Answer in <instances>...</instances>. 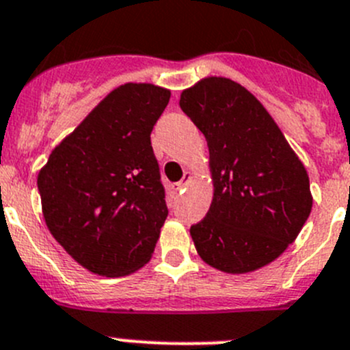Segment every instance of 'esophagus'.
<instances>
[{"label":"esophagus","instance_id":"obj_1","mask_svg":"<svg viewBox=\"0 0 350 350\" xmlns=\"http://www.w3.org/2000/svg\"><path fill=\"white\" fill-rule=\"evenodd\" d=\"M191 180H192V173L191 172H185L184 177H182V180L177 182V184H173V189H175V192H180L182 189H184L185 185H187Z\"/></svg>","mask_w":350,"mask_h":350}]
</instances>
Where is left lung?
I'll use <instances>...</instances> for the list:
<instances>
[{"mask_svg": "<svg viewBox=\"0 0 350 350\" xmlns=\"http://www.w3.org/2000/svg\"><path fill=\"white\" fill-rule=\"evenodd\" d=\"M180 108L208 141L215 184L208 215L191 227L198 254L227 273L269 265L311 213L304 165L265 106L230 79H202L182 92Z\"/></svg>", "mask_w": 350, "mask_h": 350, "instance_id": "left-lung-1", "label": "left lung"}]
</instances>
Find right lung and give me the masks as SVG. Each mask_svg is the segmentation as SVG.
I'll return each instance as SVG.
<instances>
[{
    "mask_svg": "<svg viewBox=\"0 0 350 350\" xmlns=\"http://www.w3.org/2000/svg\"><path fill=\"white\" fill-rule=\"evenodd\" d=\"M168 101L158 85H120L39 172L46 225L89 271L123 277L151 259L168 216L151 132Z\"/></svg>",
    "mask_w": 350,
    "mask_h": 350,
    "instance_id": "1",
    "label": "right lung"
}]
</instances>
